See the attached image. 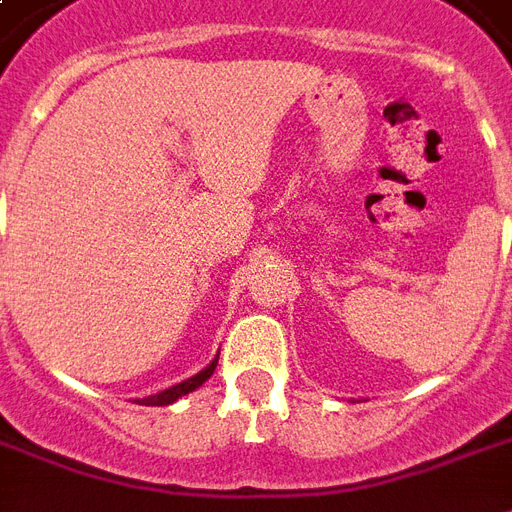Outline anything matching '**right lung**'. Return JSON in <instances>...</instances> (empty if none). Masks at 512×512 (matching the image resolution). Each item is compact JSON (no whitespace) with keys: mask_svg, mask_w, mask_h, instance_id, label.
<instances>
[{"mask_svg":"<svg viewBox=\"0 0 512 512\" xmlns=\"http://www.w3.org/2000/svg\"><path fill=\"white\" fill-rule=\"evenodd\" d=\"M217 366V358H212V364L204 366L199 374H193V377H188V380L177 382V385H172V388L167 390H159V393H154V396L148 398H138L135 404H146V406H167L172 404V401H177L180 396H185V393H191V390H196L199 385H204V382L212 377V372H215Z\"/></svg>","mask_w":512,"mask_h":512,"instance_id":"add662e5","label":"right lung"}]
</instances>
